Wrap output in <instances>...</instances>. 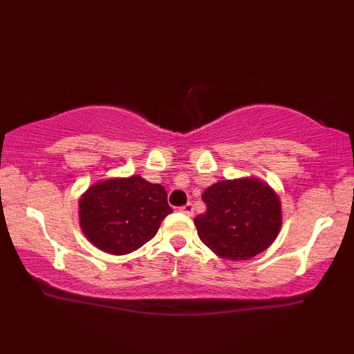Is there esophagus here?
Instances as JSON below:
<instances>
[{
    "label": "esophagus",
    "mask_w": 354,
    "mask_h": 354,
    "mask_svg": "<svg viewBox=\"0 0 354 354\" xmlns=\"http://www.w3.org/2000/svg\"><path fill=\"white\" fill-rule=\"evenodd\" d=\"M179 211H181L185 215H189V217H190V215H194V205H192V203H187V205L179 207Z\"/></svg>",
    "instance_id": "obj_1"
}]
</instances>
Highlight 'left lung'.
<instances>
[{
	"label": "left lung",
	"instance_id": "obj_1",
	"mask_svg": "<svg viewBox=\"0 0 354 354\" xmlns=\"http://www.w3.org/2000/svg\"><path fill=\"white\" fill-rule=\"evenodd\" d=\"M206 212L194 220L201 242L215 254L247 261L277 241L283 226L279 195L257 178L218 181L201 195Z\"/></svg>",
	"mask_w": 354,
	"mask_h": 354
}]
</instances>
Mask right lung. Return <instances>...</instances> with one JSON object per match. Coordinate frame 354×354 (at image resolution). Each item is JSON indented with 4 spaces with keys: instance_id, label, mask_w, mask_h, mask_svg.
<instances>
[{
    "instance_id": "add662e5",
    "label": "right lung",
    "mask_w": 354,
    "mask_h": 354,
    "mask_svg": "<svg viewBox=\"0 0 354 354\" xmlns=\"http://www.w3.org/2000/svg\"><path fill=\"white\" fill-rule=\"evenodd\" d=\"M77 206L80 226L87 241L117 256L133 253L151 241L162 220L173 212L162 185L139 175L92 184Z\"/></svg>"
}]
</instances>
